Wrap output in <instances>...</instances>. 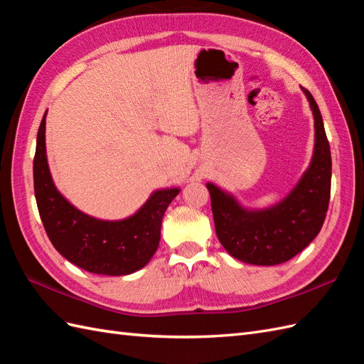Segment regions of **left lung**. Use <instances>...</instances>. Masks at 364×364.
<instances>
[{
  "label": "left lung",
  "instance_id": "left-lung-1",
  "mask_svg": "<svg viewBox=\"0 0 364 364\" xmlns=\"http://www.w3.org/2000/svg\"><path fill=\"white\" fill-rule=\"evenodd\" d=\"M314 115V154L301 178L283 200L263 209L241 204L234 193L206 183L221 246L240 262L275 266L289 262L318 235L331 198L332 160L323 118L309 90Z\"/></svg>",
  "mask_w": 364,
  "mask_h": 364
}]
</instances>
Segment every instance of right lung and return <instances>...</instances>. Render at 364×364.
<instances>
[{
	"label": "right lung",
	"mask_w": 364,
	"mask_h": 364,
	"mask_svg": "<svg viewBox=\"0 0 364 364\" xmlns=\"http://www.w3.org/2000/svg\"><path fill=\"white\" fill-rule=\"evenodd\" d=\"M46 115L36 135L33 186L53 247L70 263L100 275H129L144 267L160 245L161 221L180 188L156 189L132 215L101 220L81 212L55 186L46 154Z\"/></svg>",
	"instance_id": "add662e5"
}]
</instances>
